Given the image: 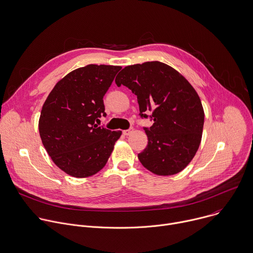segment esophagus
Listing matches in <instances>:
<instances>
[{
  "instance_id": "esophagus-1",
  "label": "esophagus",
  "mask_w": 253,
  "mask_h": 253,
  "mask_svg": "<svg viewBox=\"0 0 253 253\" xmlns=\"http://www.w3.org/2000/svg\"><path fill=\"white\" fill-rule=\"evenodd\" d=\"M133 132V129H127V130H123V135H125V136H128V135H130L131 133Z\"/></svg>"
}]
</instances>
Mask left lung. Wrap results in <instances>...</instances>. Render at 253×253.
I'll use <instances>...</instances> for the list:
<instances>
[{
    "mask_svg": "<svg viewBox=\"0 0 253 253\" xmlns=\"http://www.w3.org/2000/svg\"><path fill=\"white\" fill-rule=\"evenodd\" d=\"M115 82L137 95L141 118L154 121L144 127L148 145L138 154L141 164L159 176L180 173L202 140L205 113L197 91L181 73L160 61L126 66Z\"/></svg>",
    "mask_w": 253,
    "mask_h": 253,
    "instance_id": "obj_1",
    "label": "left lung"
}]
</instances>
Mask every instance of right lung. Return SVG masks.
Listing matches in <instances>:
<instances>
[{
  "label": "right lung",
  "instance_id": "obj_1",
  "mask_svg": "<svg viewBox=\"0 0 253 253\" xmlns=\"http://www.w3.org/2000/svg\"><path fill=\"white\" fill-rule=\"evenodd\" d=\"M120 69L104 64L77 68L55 84L43 103L42 142L53 163L72 177L99 172L122 134L96 124L106 116L103 96Z\"/></svg>",
  "mask_w": 253,
  "mask_h": 253
}]
</instances>
